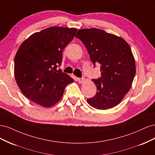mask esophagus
I'll return each mask as SVG.
<instances>
[{"label": "esophagus", "instance_id": "1", "mask_svg": "<svg viewBox=\"0 0 155 155\" xmlns=\"http://www.w3.org/2000/svg\"><path fill=\"white\" fill-rule=\"evenodd\" d=\"M77 80H78V81L79 83H83V82L84 81V80H85V79H84V78H77Z\"/></svg>", "mask_w": 155, "mask_h": 155}]
</instances>
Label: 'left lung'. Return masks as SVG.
Listing matches in <instances>:
<instances>
[{
	"mask_svg": "<svg viewBox=\"0 0 155 155\" xmlns=\"http://www.w3.org/2000/svg\"><path fill=\"white\" fill-rule=\"evenodd\" d=\"M76 37L85 45L94 66L101 65V77L92 79L96 94L87 100L88 104L100 110L116 106L129 92L136 74L129 45L121 37L97 28L79 30Z\"/></svg>",
	"mask_w": 155,
	"mask_h": 155,
	"instance_id": "left-lung-1",
	"label": "left lung"
}]
</instances>
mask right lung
<instances>
[{"label":"right lung","mask_w":155,"mask_h":155,"mask_svg":"<svg viewBox=\"0 0 155 155\" xmlns=\"http://www.w3.org/2000/svg\"><path fill=\"white\" fill-rule=\"evenodd\" d=\"M76 28L54 26L35 33L18 48L14 61L17 85L26 97L44 107L55 105L74 79L58 70L63 49Z\"/></svg>","instance_id":"add662e5"}]
</instances>
